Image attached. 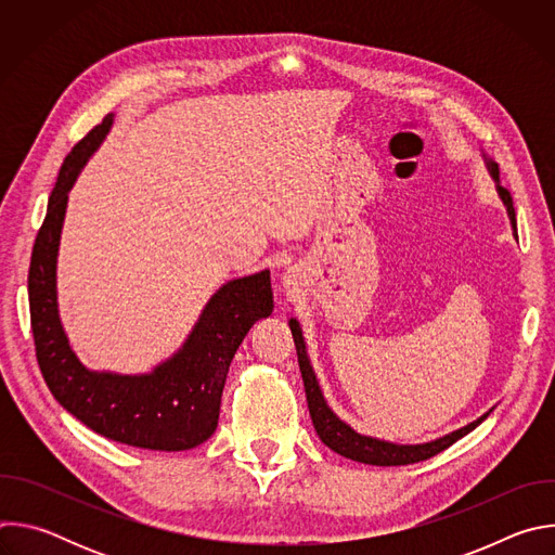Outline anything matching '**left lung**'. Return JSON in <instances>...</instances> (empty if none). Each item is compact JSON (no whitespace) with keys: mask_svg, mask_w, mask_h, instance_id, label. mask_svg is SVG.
I'll return each instance as SVG.
<instances>
[{"mask_svg":"<svg viewBox=\"0 0 555 555\" xmlns=\"http://www.w3.org/2000/svg\"><path fill=\"white\" fill-rule=\"evenodd\" d=\"M488 169H490V176L496 182L499 197L503 199V204L507 208L514 234L518 236L514 202H512L509 191L505 186H501L499 165L488 160ZM289 330H292L294 345H296L298 366H300V375H302V384H305L307 406H309V415H311L313 428H315V433H319L321 441L327 448H332L334 452H338V454H343V456H347L351 461H360V463H369V465H409V463L426 461V459L443 452L446 448H450L454 441H459L467 433H472L481 422H486L488 415L492 413V411H488L477 422H472V424H467V426H463V428H459V430H454L450 435H443V437H439L435 441H428V443H413V446H409V443H390V441H382V439H375V437L360 435L349 424H345L327 406V402L323 398V390L319 386V379H315V373L311 369V362H309V356H307V349H305V338H302V332H300V325H298L296 319H289Z\"/></svg>","mask_w":555,"mask_h":555,"instance_id":"8db88e82","label":"left lung"}]
</instances>
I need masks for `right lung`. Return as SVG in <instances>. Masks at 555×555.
<instances>
[{
  "label": "right lung",
  "instance_id": "obj_1",
  "mask_svg": "<svg viewBox=\"0 0 555 555\" xmlns=\"http://www.w3.org/2000/svg\"><path fill=\"white\" fill-rule=\"evenodd\" d=\"M105 116L67 153L37 232L28 298L35 351L54 400L94 433L146 450H191L217 428L228 366L250 327L274 309L270 270L232 279L206 302L186 343L151 373L90 371L72 351L56 305V255L67 193L105 140Z\"/></svg>",
  "mask_w": 555,
  "mask_h": 555
}]
</instances>
